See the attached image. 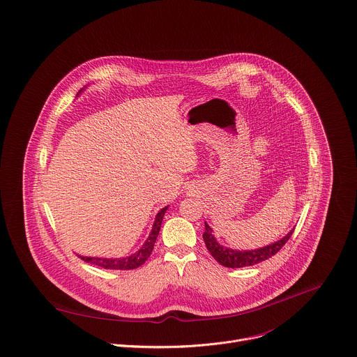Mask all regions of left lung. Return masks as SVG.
Wrapping results in <instances>:
<instances>
[{
	"label": "left lung",
	"instance_id": "left-lung-1",
	"mask_svg": "<svg viewBox=\"0 0 357 357\" xmlns=\"http://www.w3.org/2000/svg\"><path fill=\"white\" fill-rule=\"evenodd\" d=\"M204 225H206V231L203 234V239L207 246V250L221 266L228 267V268L249 267V266L259 264V263L273 257L288 242V239L292 236V232L295 229V228L291 229L284 238H281L280 241L270 243L267 246H263L259 249H252V250H238V249H231V248L221 245L214 236V229L207 222H204Z\"/></svg>",
	"mask_w": 357,
	"mask_h": 357
}]
</instances>
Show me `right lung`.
Here are the masks:
<instances>
[{"label": "right lung", "instance_id": "obj_1", "mask_svg": "<svg viewBox=\"0 0 357 357\" xmlns=\"http://www.w3.org/2000/svg\"><path fill=\"white\" fill-rule=\"evenodd\" d=\"M86 87V86H84ZM80 89V91L77 93V96L84 90ZM76 96V97H77ZM169 206H165L162 207L157 215H155V220H154V224H153V228H151V232L150 235L147 236L146 242L140 246V249L137 252H135L133 255L130 256H126V257H112V259H107V257H87V256H79L82 260L90 263V264H94V266H98V267H102V268H107V270H135L137 267H140L142 264H144V261L150 257L153 249H154V243L157 241V236L160 234V229H161V222H162V218H164V214L167 213Z\"/></svg>", "mask_w": 357, "mask_h": 357}]
</instances>
